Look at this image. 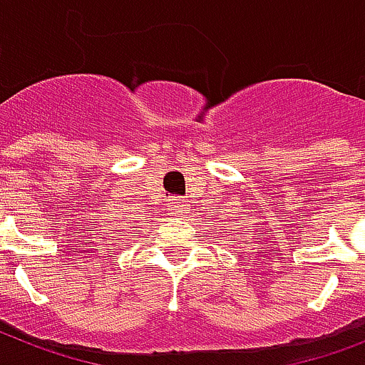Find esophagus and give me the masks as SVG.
<instances>
[{"label": "esophagus", "instance_id": "1", "mask_svg": "<svg viewBox=\"0 0 365 365\" xmlns=\"http://www.w3.org/2000/svg\"><path fill=\"white\" fill-rule=\"evenodd\" d=\"M170 210L172 214H183V212L187 210V200L182 199V197H174V199H170Z\"/></svg>", "mask_w": 365, "mask_h": 365}]
</instances>
